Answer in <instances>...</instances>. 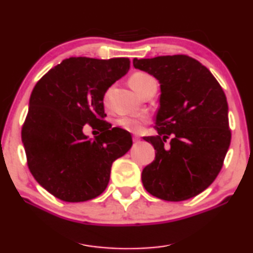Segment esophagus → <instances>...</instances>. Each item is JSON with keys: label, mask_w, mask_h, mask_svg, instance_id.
<instances>
[{"label": "esophagus", "mask_w": 253, "mask_h": 253, "mask_svg": "<svg viewBox=\"0 0 253 253\" xmlns=\"http://www.w3.org/2000/svg\"><path fill=\"white\" fill-rule=\"evenodd\" d=\"M133 141L135 142V143H137V142L140 141V137H138V136H136V135H135V136H133Z\"/></svg>", "instance_id": "obj_1"}]
</instances>
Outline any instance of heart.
<instances>
[{"mask_svg": "<svg viewBox=\"0 0 253 253\" xmlns=\"http://www.w3.org/2000/svg\"><path fill=\"white\" fill-rule=\"evenodd\" d=\"M129 84L133 87V89L141 96L150 87L157 86L155 78L145 72H135L131 74ZM145 123H147V118H144V117H123L118 120V125L125 128V129L133 131L140 130Z\"/></svg>", "mask_w": 253, "mask_h": 253, "instance_id": "1", "label": "heart"}]
</instances>
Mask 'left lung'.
Instances as JSON below:
<instances>
[{"label": "left lung", "mask_w": 253, "mask_h": 253, "mask_svg": "<svg viewBox=\"0 0 253 253\" xmlns=\"http://www.w3.org/2000/svg\"><path fill=\"white\" fill-rule=\"evenodd\" d=\"M133 65L154 76L162 92L158 135L144 137L156 157L142 170V183L164 201L197 196L218 176L230 144L225 92L204 65L187 55L134 58Z\"/></svg>", "instance_id": "8db88e82"}]
</instances>
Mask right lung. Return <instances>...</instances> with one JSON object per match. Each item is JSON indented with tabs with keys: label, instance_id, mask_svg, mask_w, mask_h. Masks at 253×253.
<instances>
[{
	"label": "right lung",
	"instance_id": "1",
	"mask_svg": "<svg viewBox=\"0 0 253 253\" xmlns=\"http://www.w3.org/2000/svg\"><path fill=\"white\" fill-rule=\"evenodd\" d=\"M128 58L70 57L35 84L21 128L27 165L38 183L64 202H84L101 195L112 163L129 150L128 131L106 123L103 98L129 70ZM88 123L102 133L83 134Z\"/></svg>",
	"mask_w": 253,
	"mask_h": 253
}]
</instances>
